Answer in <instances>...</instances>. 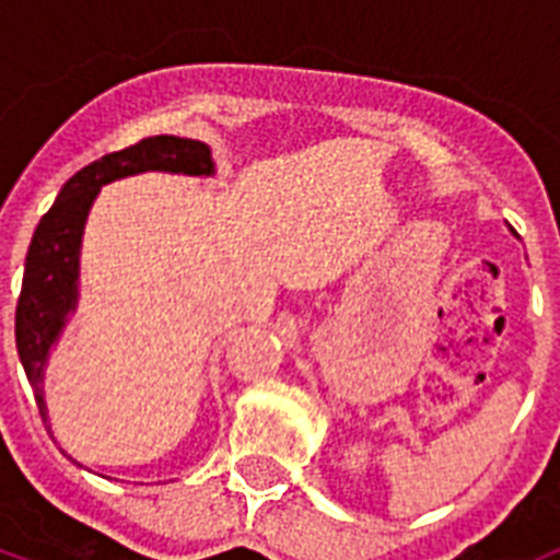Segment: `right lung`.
<instances>
[{
	"mask_svg": "<svg viewBox=\"0 0 560 560\" xmlns=\"http://www.w3.org/2000/svg\"><path fill=\"white\" fill-rule=\"evenodd\" d=\"M160 171L182 176H215V162L207 142L187 137H148L126 151L101 156L61 187L44 219L38 221L24 260L22 294L16 305V348L30 387L36 395L38 412L49 438V415L44 400V370L52 348L61 339L69 316L75 314L81 296V246L89 210L103 185L137 173Z\"/></svg>",
	"mask_w": 560,
	"mask_h": 560,
	"instance_id": "right-lung-1",
	"label": "right lung"
}]
</instances>
